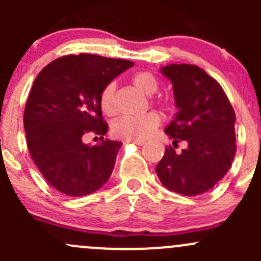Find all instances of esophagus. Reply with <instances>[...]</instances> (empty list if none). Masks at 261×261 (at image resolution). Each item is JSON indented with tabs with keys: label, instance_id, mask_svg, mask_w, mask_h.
<instances>
[{
	"label": "esophagus",
	"instance_id": "obj_1",
	"mask_svg": "<svg viewBox=\"0 0 261 261\" xmlns=\"http://www.w3.org/2000/svg\"><path fill=\"white\" fill-rule=\"evenodd\" d=\"M125 143L126 144H135V145H139V146H141V145H144V141H138V140H125Z\"/></svg>",
	"mask_w": 261,
	"mask_h": 261
}]
</instances>
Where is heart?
Instances as JSON below:
<instances>
[{
    "mask_svg": "<svg viewBox=\"0 0 261 261\" xmlns=\"http://www.w3.org/2000/svg\"><path fill=\"white\" fill-rule=\"evenodd\" d=\"M133 84L145 96H152L159 89V82L149 72L136 73L133 77ZM115 88V83H109L102 89L99 96L101 111L107 116H112L116 111L114 102ZM159 123V116L154 112L141 116H126L116 121L112 126V133L115 136L125 140L143 141L154 133Z\"/></svg>",
    "mask_w": 261,
    "mask_h": 261,
    "instance_id": "1",
    "label": "heart"
}]
</instances>
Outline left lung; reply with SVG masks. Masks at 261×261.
<instances>
[{"label": "left lung", "instance_id": "left-lung-1", "mask_svg": "<svg viewBox=\"0 0 261 261\" xmlns=\"http://www.w3.org/2000/svg\"><path fill=\"white\" fill-rule=\"evenodd\" d=\"M160 73L172 83L178 109L164 131L173 144L186 141L187 147L180 154L165 147L155 172L169 191L189 197L206 193L235 156V112L220 84L197 65L169 64Z\"/></svg>", "mask_w": 261, "mask_h": 261}]
</instances>
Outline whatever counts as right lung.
Masks as SVG:
<instances>
[{"mask_svg":"<svg viewBox=\"0 0 261 261\" xmlns=\"http://www.w3.org/2000/svg\"><path fill=\"white\" fill-rule=\"evenodd\" d=\"M134 65L94 54L67 55L35 78L23 114L26 143L46 181L70 197L88 196L110 179L121 141L91 145L87 133L105 135L99 96L105 87Z\"/></svg>","mask_w":261,"mask_h":261,"instance_id":"obj_1","label":"right lung"}]
</instances>
